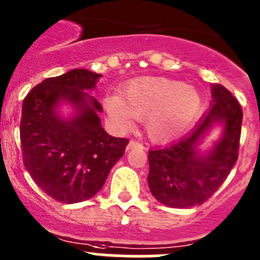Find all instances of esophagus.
<instances>
[{"instance_id": "esophagus-1", "label": "esophagus", "mask_w": 260, "mask_h": 260, "mask_svg": "<svg viewBox=\"0 0 260 260\" xmlns=\"http://www.w3.org/2000/svg\"><path fill=\"white\" fill-rule=\"evenodd\" d=\"M134 148H144V146L140 142H138V140H130V143L127 144V149Z\"/></svg>"}]
</instances>
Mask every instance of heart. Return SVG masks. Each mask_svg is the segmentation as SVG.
<instances>
[{
	"label": "heart",
	"mask_w": 260,
	"mask_h": 260,
	"mask_svg": "<svg viewBox=\"0 0 260 260\" xmlns=\"http://www.w3.org/2000/svg\"><path fill=\"white\" fill-rule=\"evenodd\" d=\"M202 106L201 95L190 85L165 77H139L130 81L118 95H109L104 107L121 127L144 118L148 134L169 139L189 125Z\"/></svg>",
	"instance_id": "obj_1"
}]
</instances>
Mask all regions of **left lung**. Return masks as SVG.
Here are the masks:
<instances>
[{"label": "left lung", "instance_id": "left-lung-1", "mask_svg": "<svg viewBox=\"0 0 260 260\" xmlns=\"http://www.w3.org/2000/svg\"><path fill=\"white\" fill-rule=\"evenodd\" d=\"M213 104L196 127L179 140L148 152V185L158 202L169 208H192L208 201L224 183L239 158L242 109L224 86L211 85ZM216 123L225 126L222 138L206 154L198 149Z\"/></svg>", "mask_w": 260, "mask_h": 260}]
</instances>
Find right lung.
Masks as SVG:
<instances>
[{
    "label": "right lung",
    "mask_w": 260,
    "mask_h": 260,
    "mask_svg": "<svg viewBox=\"0 0 260 260\" xmlns=\"http://www.w3.org/2000/svg\"><path fill=\"white\" fill-rule=\"evenodd\" d=\"M99 77L91 71L72 70L44 80L23 101V162L36 184L63 204L96 194L128 144V139L107 134L98 116L101 103L85 91L94 89ZM63 100L76 109L70 120L57 114Z\"/></svg>",
    "instance_id": "obj_1"
}]
</instances>
